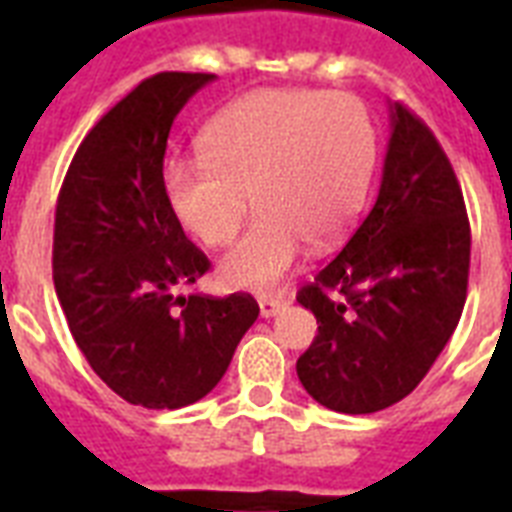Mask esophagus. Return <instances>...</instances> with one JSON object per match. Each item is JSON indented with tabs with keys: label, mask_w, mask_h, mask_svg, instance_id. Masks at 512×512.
Listing matches in <instances>:
<instances>
[{
	"label": "esophagus",
	"mask_w": 512,
	"mask_h": 512,
	"mask_svg": "<svg viewBox=\"0 0 512 512\" xmlns=\"http://www.w3.org/2000/svg\"><path fill=\"white\" fill-rule=\"evenodd\" d=\"M257 303H260V316L263 319H271L276 313L287 305V300H281V297H273V295H260L257 297Z\"/></svg>",
	"instance_id": "obj_1"
}]
</instances>
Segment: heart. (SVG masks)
Masks as SVG:
<instances>
[{"label": "heart", "instance_id": "1", "mask_svg": "<svg viewBox=\"0 0 512 512\" xmlns=\"http://www.w3.org/2000/svg\"><path fill=\"white\" fill-rule=\"evenodd\" d=\"M377 130L353 95L271 87L241 95L209 119L201 154L172 156L162 185L172 215L204 247H225L220 279L268 289L313 249L337 247L364 212L377 170ZM253 201H248V196Z\"/></svg>", "mask_w": 512, "mask_h": 512}]
</instances>
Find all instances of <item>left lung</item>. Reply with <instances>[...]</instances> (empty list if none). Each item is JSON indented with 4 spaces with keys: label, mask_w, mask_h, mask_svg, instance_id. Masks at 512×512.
Instances as JSON below:
<instances>
[{
    "label": "left lung",
    "mask_w": 512,
    "mask_h": 512,
    "mask_svg": "<svg viewBox=\"0 0 512 512\" xmlns=\"http://www.w3.org/2000/svg\"><path fill=\"white\" fill-rule=\"evenodd\" d=\"M470 223L452 164L428 124L390 106L380 193L340 255L297 292L319 335L297 377L321 406L372 414L412 393L468 297Z\"/></svg>",
    "instance_id": "left-lung-1"
}]
</instances>
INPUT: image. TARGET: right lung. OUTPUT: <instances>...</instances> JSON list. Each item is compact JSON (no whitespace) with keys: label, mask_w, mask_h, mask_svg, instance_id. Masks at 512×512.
<instances>
[{"label":"right lung","mask_w":512,"mask_h":512,"mask_svg":"<svg viewBox=\"0 0 512 512\" xmlns=\"http://www.w3.org/2000/svg\"><path fill=\"white\" fill-rule=\"evenodd\" d=\"M212 79H143L87 132L55 207L52 279L68 329L92 372L146 409L207 396L260 313L244 292L175 295L209 260L167 204L164 151L180 108Z\"/></svg>","instance_id":"right-lung-1"}]
</instances>
